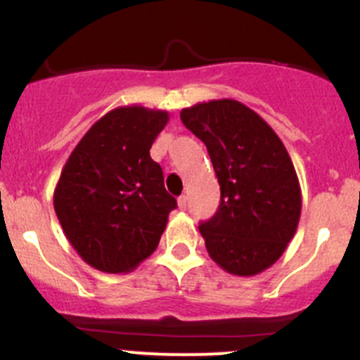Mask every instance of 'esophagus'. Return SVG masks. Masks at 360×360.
<instances>
[{
    "label": "esophagus",
    "mask_w": 360,
    "mask_h": 360,
    "mask_svg": "<svg viewBox=\"0 0 360 360\" xmlns=\"http://www.w3.org/2000/svg\"><path fill=\"white\" fill-rule=\"evenodd\" d=\"M179 207L180 210H185V207H187V195L179 197Z\"/></svg>",
    "instance_id": "obj_1"
}]
</instances>
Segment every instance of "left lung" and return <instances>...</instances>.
<instances>
[{
	"label": "left lung",
	"mask_w": 360,
	"mask_h": 360,
	"mask_svg": "<svg viewBox=\"0 0 360 360\" xmlns=\"http://www.w3.org/2000/svg\"><path fill=\"white\" fill-rule=\"evenodd\" d=\"M206 144L221 202L199 225L212 261L237 276L273 266L297 231L302 210L299 179L283 142L256 111L235 99L180 111Z\"/></svg>",
	"instance_id": "obj_1"
}]
</instances>
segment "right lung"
<instances>
[{"label":"right lung","instance_id":"add662e5","mask_svg":"<svg viewBox=\"0 0 360 360\" xmlns=\"http://www.w3.org/2000/svg\"><path fill=\"white\" fill-rule=\"evenodd\" d=\"M163 110L120 106L99 118L61 169L53 204L65 237L104 273H129L156 250L175 197L149 149L168 123Z\"/></svg>","mask_w":360,"mask_h":360}]
</instances>
